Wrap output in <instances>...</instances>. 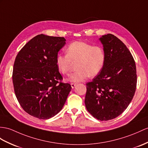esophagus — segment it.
Wrapping results in <instances>:
<instances>
[{
  "label": "esophagus",
  "mask_w": 148,
  "mask_h": 148,
  "mask_svg": "<svg viewBox=\"0 0 148 148\" xmlns=\"http://www.w3.org/2000/svg\"><path fill=\"white\" fill-rule=\"evenodd\" d=\"M75 85H76V84H74V83H71V86L72 88H74Z\"/></svg>",
  "instance_id": "1"
}]
</instances>
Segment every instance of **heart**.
Listing matches in <instances>:
<instances>
[{"instance_id":"b5f03b06","label":"heart","mask_w":148,"mask_h":148,"mask_svg":"<svg viewBox=\"0 0 148 148\" xmlns=\"http://www.w3.org/2000/svg\"><path fill=\"white\" fill-rule=\"evenodd\" d=\"M66 55L58 54L56 64L63 75H68L71 70L72 63L78 62L76 71L72 73L68 80L78 82L90 76L100 73L105 65L106 55L102 47L78 41L71 43L66 49Z\"/></svg>"}]
</instances>
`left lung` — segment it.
Instances as JSON below:
<instances>
[{
	"mask_svg": "<svg viewBox=\"0 0 148 148\" xmlns=\"http://www.w3.org/2000/svg\"><path fill=\"white\" fill-rule=\"evenodd\" d=\"M106 55L100 73L86 83L85 103L93 117L113 119L127 109L134 95L137 75L134 60L128 48L114 35L99 38Z\"/></svg>",
	"mask_w": 148,
	"mask_h": 148,
	"instance_id": "1",
	"label": "left lung"
}]
</instances>
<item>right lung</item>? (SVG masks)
Listing matches in <instances>:
<instances>
[{"label":"right lung","instance_id":"right-lung-1","mask_svg":"<svg viewBox=\"0 0 148 148\" xmlns=\"http://www.w3.org/2000/svg\"><path fill=\"white\" fill-rule=\"evenodd\" d=\"M63 37L39 34L24 46L14 64V92L27 114L40 119L55 116L65 103L71 91L62 83L56 57L66 44Z\"/></svg>","mask_w":148,"mask_h":148}]
</instances>
